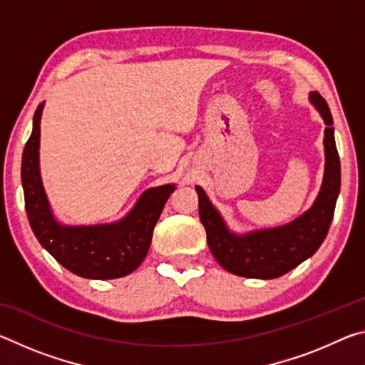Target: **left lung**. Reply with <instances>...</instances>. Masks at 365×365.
I'll return each instance as SVG.
<instances>
[{"label":"left lung","mask_w":365,"mask_h":365,"mask_svg":"<svg viewBox=\"0 0 365 365\" xmlns=\"http://www.w3.org/2000/svg\"><path fill=\"white\" fill-rule=\"evenodd\" d=\"M309 101L325 123V168L316 201L299 217L279 227L246 233L232 232L206 191L196 187L200 219L206 228L209 250L215 261L233 275L261 280L285 275L311 257L329 233L339 195L341 170L329 104L317 91L309 93Z\"/></svg>","instance_id":"1"}]
</instances>
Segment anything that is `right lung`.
<instances>
[{
	"instance_id": "1",
	"label": "right lung",
	"mask_w": 365,
	"mask_h": 365,
	"mask_svg": "<svg viewBox=\"0 0 365 365\" xmlns=\"http://www.w3.org/2000/svg\"><path fill=\"white\" fill-rule=\"evenodd\" d=\"M45 103L34 115L32 135L22 153V188L26 211L36 240L72 274L91 280L125 277L143 262L154 225L175 185L148 188L125 217L98 225H67L53 214L40 174V120Z\"/></svg>"
}]
</instances>
